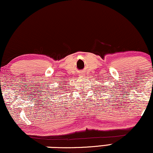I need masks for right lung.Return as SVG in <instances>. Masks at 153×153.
I'll return each instance as SVG.
<instances>
[{
    "label": "right lung",
    "instance_id": "1",
    "mask_svg": "<svg viewBox=\"0 0 153 153\" xmlns=\"http://www.w3.org/2000/svg\"><path fill=\"white\" fill-rule=\"evenodd\" d=\"M60 87H62V86H60Z\"/></svg>",
    "mask_w": 153,
    "mask_h": 153
}]
</instances>
